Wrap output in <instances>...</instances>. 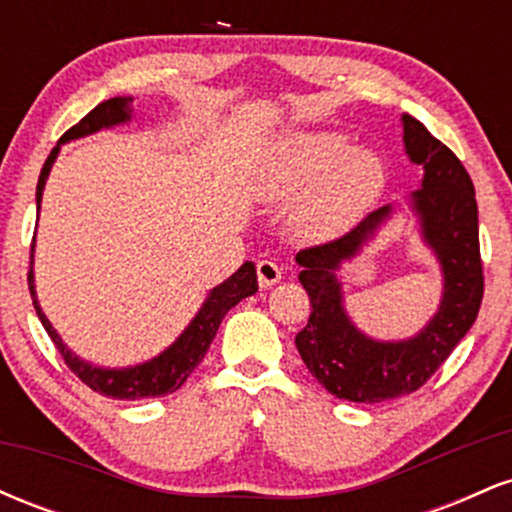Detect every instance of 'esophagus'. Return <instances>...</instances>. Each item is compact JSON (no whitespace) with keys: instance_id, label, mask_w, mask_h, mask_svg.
I'll use <instances>...</instances> for the list:
<instances>
[{"instance_id":"1","label":"esophagus","mask_w":512,"mask_h":512,"mask_svg":"<svg viewBox=\"0 0 512 512\" xmlns=\"http://www.w3.org/2000/svg\"><path fill=\"white\" fill-rule=\"evenodd\" d=\"M281 279V267L272 260L257 262V281H260L262 289H269V286L279 284Z\"/></svg>"}]
</instances>
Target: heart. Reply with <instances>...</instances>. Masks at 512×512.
Instances as JSON below:
<instances>
[{"label":"heart","mask_w":512,"mask_h":512,"mask_svg":"<svg viewBox=\"0 0 512 512\" xmlns=\"http://www.w3.org/2000/svg\"><path fill=\"white\" fill-rule=\"evenodd\" d=\"M383 156L351 144L337 129H289L262 146L252 192L262 204H293L291 228L303 238H330L370 209L385 187Z\"/></svg>","instance_id":"b5f03b06"}]
</instances>
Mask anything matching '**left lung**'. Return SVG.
<instances>
[{
	"instance_id": "1",
	"label": "left lung",
	"mask_w": 512,
	"mask_h": 512,
	"mask_svg": "<svg viewBox=\"0 0 512 512\" xmlns=\"http://www.w3.org/2000/svg\"><path fill=\"white\" fill-rule=\"evenodd\" d=\"M402 142L409 161L424 168L419 190L368 214L344 238L296 255L298 281L310 296L308 325L296 334V349L317 383L346 402L375 404L419 390L474 325L484 293L479 211L469 173L448 146L407 113H402ZM397 215L417 221L422 242L439 262L444 291L437 313L419 333L378 340L350 320L341 267Z\"/></svg>"
}]
</instances>
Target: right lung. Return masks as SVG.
Wrapping results in <instances>:
<instances>
[{
  "mask_svg": "<svg viewBox=\"0 0 512 512\" xmlns=\"http://www.w3.org/2000/svg\"><path fill=\"white\" fill-rule=\"evenodd\" d=\"M132 96H115L110 101H103L101 105L88 113L79 125L62 134V139L57 142L55 149L50 151L48 161H45L43 170H40L38 178V190H35V204H38V216H40V202H43L45 182L50 178V170L55 166L57 156H60L62 146L74 142V139L88 137V134H96L101 129H113L120 125H129L134 120V108H132ZM33 260H35V238L31 248V272H28V289H31V298L35 305V313H38L40 322H43L45 332L50 334V339L55 342L57 349L64 358L72 373L81 383H86L91 390H96L98 395L115 397V399H146V397H163L168 392L180 390L182 383L190 378V373L199 366L204 354L209 351L211 342H214L216 332H219L221 320L226 317L228 310L233 305H238L243 298L252 296L257 291V274L255 264L243 262V267L238 272H233L228 279H223L219 286L209 289L204 303L199 305V310L187 322V327L175 337L173 344H168L161 354L144 363H134V366H122V368H105L96 366V363L86 361V358L76 356L67 344L62 342L60 332L52 327L48 315L43 313L38 301V291H35V272H33Z\"/></svg>",
  "mask_w": 512,
  "mask_h": 512,
  "instance_id": "1",
  "label": "right lung"
}]
</instances>
